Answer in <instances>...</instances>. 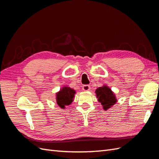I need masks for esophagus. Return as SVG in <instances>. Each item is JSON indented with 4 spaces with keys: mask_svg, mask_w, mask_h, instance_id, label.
<instances>
[{
    "mask_svg": "<svg viewBox=\"0 0 159 159\" xmlns=\"http://www.w3.org/2000/svg\"><path fill=\"white\" fill-rule=\"evenodd\" d=\"M82 89L85 91H89L90 89V86L89 85H84L83 87H82Z\"/></svg>",
    "mask_w": 159,
    "mask_h": 159,
    "instance_id": "obj_1",
    "label": "esophagus"
}]
</instances>
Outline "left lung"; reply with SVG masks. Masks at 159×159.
<instances>
[{
    "mask_svg": "<svg viewBox=\"0 0 159 159\" xmlns=\"http://www.w3.org/2000/svg\"><path fill=\"white\" fill-rule=\"evenodd\" d=\"M95 93L98 102L103 105V108L105 110H107L117 102L115 94L107 85L98 88L95 90Z\"/></svg>",
    "mask_w": 159,
    "mask_h": 159,
    "instance_id": "1",
    "label": "left lung"
}]
</instances>
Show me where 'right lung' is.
<instances>
[{"instance_id": "add662e5", "label": "right lung", "mask_w": 159, "mask_h": 159, "mask_svg": "<svg viewBox=\"0 0 159 159\" xmlns=\"http://www.w3.org/2000/svg\"><path fill=\"white\" fill-rule=\"evenodd\" d=\"M75 90L68 87H64L61 88L59 92L56 93V102L59 107L64 109L66 105H69L73 102Z\"/></svg>"}]
</instances>
